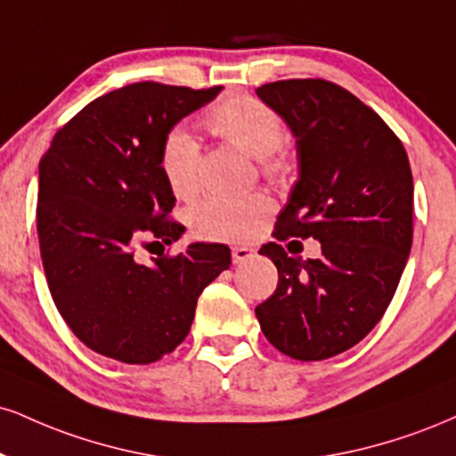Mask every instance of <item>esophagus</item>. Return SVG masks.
Wrapping results in <instances>:
<instances>
[{"instance_id":"1","label":"esophagus","mask_w":456,"mask_h":456,"mask_svg":"<svg viewBox=\"0 0 456 456\" xmlns=\"http://www.w3.org/2000/svg\"><path fill=\"white\" fill-rule=\"evenodd\" d=\"M252 256H255V248H250V246H235L232 250L233 263H246Z\"/></svg>"}]
</instances>
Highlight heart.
Returning <instances> with one entry per match:
<instances>
[{"instance_id": "heart-1", "label": "heart", "mask_w": 456, "mask_h": 456, "mask_svg": "<svg viewBox=\"0 0 456 456\" xmlns=\"http://www.w3.org/2000/svg\"><path fill=\"white\" fill-rule=\"evenodd\" d=\"M218 138L259 159L263 174L273 180H287L290 159L282 152L284 125L273 108L250 95H229L218 102L206 118ZM161 172L172 193L191 200L201 189V151L193 135L172 129L161 146ZM273 210L270 197L216 195L201 201L191 214L195 235L216 242H242L256 233Z\"/></svg>"}]
</instances>
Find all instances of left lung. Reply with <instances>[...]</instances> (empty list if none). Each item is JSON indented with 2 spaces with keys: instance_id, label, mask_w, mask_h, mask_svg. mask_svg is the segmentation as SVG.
Segmentation results:
<instances>
[{
  "instance_id": "8db88e82",
  "label": "left lung",
  "mask_w": 456,
  "mask_h": 456,
  "mask_svg": "<svg viewBox=\"0 0 456 456\" xmlns=\"http://www.w3.org/2000/svg\"><path fill=\"white\" fill-rule=\"evenodd\" d=\"M256 95L297 140L299 180L273 235L318 240L321 259L263 246L278 287L255 314L281 353L322 361L359 344L391 304L412 248V169L385 120L333 82L278 80Z\"/></svg>"
}]
</instances>
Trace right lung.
I'll return each instance as SVG.
<instances>
[{
	"label": "right lung",
	"instance_id": "1",
	"mask_svg": "<svg viewBox=\"0 0 456 456\" xmlns=\"http://www.w3.org/2000/svg\"><path fill=\"white\" fill-rule=\"evenodd\" d=\"M135 82L97 97L54 134L40 161L37 238L59 314L85 346L155 363L189 336L201 290L232 265L224 244H191L152 265L135 248L172 244L175 197L161 172L174 125L221 93ZM153 242L151 243L150 240Z\"/></svg>",
	"mask_w": 456,
	"mask_h": 456
}]
</instances>
